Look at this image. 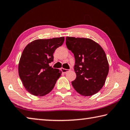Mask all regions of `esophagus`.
Masks as SVG:
<instances>
[{
    "instance_id": "1",
    "label": "esophagus",
    "mask_w": 130,
    "mask_h": 130,
    "mask_svg": "<svg viewBox=\"0 0 130 130\" xmlns=\"http://www.w3.org/2000/svg\"><path fill=\"white\" fill-rule=\"evenodd\" d=\"M61 72H62V73H67V72L69 71V70L63 69V68H61Z\"/></svg>"
}]
</instances>
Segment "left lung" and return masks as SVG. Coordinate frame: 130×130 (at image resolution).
I'll return each mask as SVG.
<instances>
[{
    "label": "left lung",
    "mask_w": 130,
    "mask_h": 130,
    "mask_svg": "<svg viewBox=\"0 0 130 130\" xmlns=\"http://www.w3.org/2000/svg\"><path fill=\"white\" fill-rule=\"evenodd\" d=\"M67 47L75 59L76 79L71 82L78 93L90 96L101 90L109 72V64L103 49L86 38L66 37Z\"/></svg>",
    "instance_id": "8db88e82"
}]
</instances>
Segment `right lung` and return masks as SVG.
<instances>
[{
	"mask_svg": "<svg viewBox=\"0 0 130 130\" xmlns=\"http://www.w3.org/2000/svg\"><path fill=\"white\" fill-rule=\"evenodd\" d=\"M64 37L34 40L27 44L18 64L19 76L26 90L36 96H44L54 89L61 71L50 66L53 54L63 44Z\"/></svg>",
	"mask_w": 130,
	"mask_h": 130,
	"instance_id": "right-lung-1",
	"label": "right lung"
}]
</instances>
